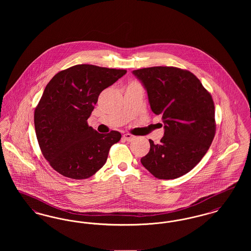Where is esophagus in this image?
I'll return each mask as SVG.
<instances>
[{
  "mask_svg": "<svg viewBox=\"0 0 251 251\" xmlns=\"http://www.w3.org/2000/svg\"><path fill=\"white\" fill-rule=\"evenodd\" d=\"M134 138H135V136L132 135L131 133H125V134H123V139L126 140V141H128V142H131Z\"/></svg>",
  "mask_w": 251,
  "mask_h": 251,
  "instance_id": "1",
  "label": "esophagus"
}]
</instances>
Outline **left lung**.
<instances>
[{
    "label": "left lung",
    "instance_id": "1",
    "mask_svg": "<svg viewBox=\"0 0 251 251\" xmlns=\"http://www.w3.org/2000/svg\"><path fill=\"white\" fill-rule=\"evenodd\" d=\"M132 73L144 84L152 112L165 123L163 138L159 144L150 139L141 163L157 179L179 178L201 162L214 140L213 98L186 70L151 67Z\"/></svg>",
    "mask_w": 251,
    "mask_h": 251
}]
</instances>
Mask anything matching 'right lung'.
<instances>
[{"label": "right lung", "instance_id": "obj_1", "mask_svg": "<svg viewBox=\"0 0 251 251\" xmlns=\"http://www.w3.org/2000/svg\"><path fill=\"white\" fill-rule=\"evenodd\" d=\"M126 72L82 64L56 73L46 85L35 110L36 138L44 158L61 175L87 179L105 164L121 134L99 133L87 120L100 92Z\"/></svg>", "mask_w": 251, "mask_h": 251}]
</instances>
